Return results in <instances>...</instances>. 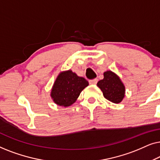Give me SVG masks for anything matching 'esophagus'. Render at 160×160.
<instances>
[{"instance_id":"1","label":"esophagus","mask_w":160,"mask_h":160,"mask_svg":"<svg viewBox=\"0 0 160 160\" xmlns=\"http://www.w3.org/2000/svg\"><path fill=\"white\" fill-rule=\"evenodd\" d=\"M89 84H92V85H95L98 83V79L97 78H95V79H92V80H89Z\"/></svg>"}]
</instances>
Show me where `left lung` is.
Segmentation results:
<instances>
[{
    "label": "left lung",
    "mask_w": 160,
    "mask_h": 160,
    "mask_svg": "<svg viewBox=\"0 0 160 160\" xmlns=\"http://www.w3.org/2000/svg\"><path fill=\"white\" fill-rule=\"evenodd\" d=\"M103 79L98 82L106 99L113 103H119L125 95V87L119 76L111 71L103 73Z\"/></svg>",
    "instance_id": "obj_1"
}]
</instances>
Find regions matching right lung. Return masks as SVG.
I'll return each mask as SVG.
<instances>
[{
	"label": "right lung",
	"mask_w": 160,
	"mask_h": 160,
	"mask_svg": "<svg viewBox=\"0 0 160 160\" xmlns=\"http://www.w3.org/2000/svg\"><path fill=\"white\" fill-rule=\"evenodd\" d=\"M88 85L89 82L84 78L77 76L71 70L62 71L54 81L50 96L58 106L68 107L76 101Z\"/></svg>",
	"instance_id": "1"
}]
</instances>
